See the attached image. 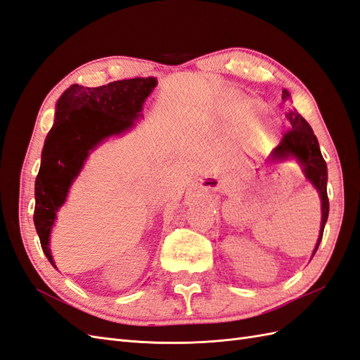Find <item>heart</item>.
<instances>
[{"label":"heart","mask_w":360,"mask_h":360,"mask_svg":"<svg viewBox=\"0 0 360 360\" xmlns=\"http://www.w3.org/2000/svg\"><path fill=\"white\" fill-rule=\"evenodd\" d=\"M254 110H255V106H252V105H250L248 108H245V112H243V120H245V122H248V123L251 122Z\"/></svg>","instance_id":"1"}]
</instances>
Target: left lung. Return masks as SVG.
Segmentation results:
<instances>
[{"label":"left lung","instance_id":"1","mask_svg":"<svg viewBox=\"0 0 360 360\" xmlns=\"http://www.w3.org/2000/svg\"><path fill=\"white\" fill-rule=\"evenodd\" d=\"M289 92L283 89V98H289ZM288 118L292 129L284 132L280 144L272 150L274 160H285L288 156H295L302 165V172L306 178L315 186L318 190L321 202H322V220H321V231L319 238L313 255H315L318 246L321 243L322 234H324V226L328 217V196H327V164L322 158L319 149V143L316 135L313 134L310 124L306 122L297 109H290L288 112Z\"/></svg>","mask_w":360,"mask_h":360}]
</instances>
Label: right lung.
<instances>
[{"instance_id": "add662e5", "label": "right lung", "mask_w": 360, "mask_h": 360, "mask_svg": "<svg viewBox=\"0 0 360 360\" xmlns=\"http://www.w3.org/2000/svg\"><path fill=\"white\" fill-rule=\"evenodd\" d=\"M156 86L153 77L117 80L98 88L71 85L56 105V118L45 138L34 184V226L44 254L54 266L49 248L56 211L65 202L89 150L110 135L134 126L144 100Z\"/></svg>"}]
</instances>
